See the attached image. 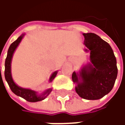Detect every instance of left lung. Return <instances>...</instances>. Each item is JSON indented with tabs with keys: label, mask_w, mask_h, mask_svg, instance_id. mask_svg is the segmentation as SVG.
Wrapping results in <instances>:
<instances>
[{
	"label": "left lung",
	"mask_w": 125,
	"mask_h": 125,
	"mask_svg": "<svg viewBox=\"0 0 125 125\" xmlns=\"http://www.w3.org/2000/svg\"><path fill=\"white\" fill-rule=\"evenodd\" d=\"M84 52L90 53V62L72 73V81L79 96L98 100L112 90L117 77L116 60L107 42L92 33H83Z\"/></svg>",
	"instance_id": "8db88e82"
}]
</instances>
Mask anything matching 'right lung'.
Here are the masks:
<instances>
[{
	"label": "right lung",
	"instance_id": "obj_1",
	"mask_svg": "<svg viewBox=\"0 0 125 125\" xmlns=\"http://www.w3.org/2000/svg\"><path fill=\"white\" fill-rule=\"evenodd\" d=\"M25 35V33H23L21 35H20L18 39L12 43L10 45L9 48L8 49L7 52V56L5 60V63H4V67H5V70H4V77L6 79V81L9 86L10 88L12 90V92L18 96H20L25 99L27 101L31 102H36L39 101H41L45 98H46L48 96L51 92L52 91V88H48L44 90L40 94H39L38 92L33 90L30 88H25L23 87L19 86V85L16 84L15 81L13 80L11 73V63H12V57L15 53V50L20 44L21 41ZM58 71H55L52 73L49 79V82H52L53 79L57 76V73Z\"/></svg>",
	"mask_w": 125,
	"mask_h": 125
}]
</instances>
